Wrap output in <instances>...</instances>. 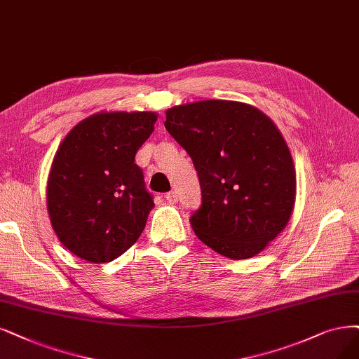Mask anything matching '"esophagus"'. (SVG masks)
Listing matches in <instances>:
<instances>
[{"mask_svg": "<svg viewBox=\"0 0 359 359\" xmlns=\"http://www.w3.org/2000/svg\"><path fill=\"white\" fill-rule=\"evenodd\" d=\"M165 200L170 203V204H175L177 201V194L176 192H168L165 194Z\"/></svg>", "mask_w": 359, "mask_h": 359, "instance_id": "esophagus-1", "label": "esophagus"}]
</instances>
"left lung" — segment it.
Instances as JSON below:
<instances>
[{"mask_svg":"<svg viewBox=\"0 0 359 359\" xmlns=\"http://www.w3.org/2000/svg\"><path fill=\"white\" fill-rule=\"evenodd\" d=\"M164 126L200 179L195 235L224 257L259 255L285 229L296 203L294 163L281 131L255 106L235 100L172 106Z\"/></svg>","mask_w":359,"mask_h":359,"instance_id":"1","label":"left lung"}]
</instances>
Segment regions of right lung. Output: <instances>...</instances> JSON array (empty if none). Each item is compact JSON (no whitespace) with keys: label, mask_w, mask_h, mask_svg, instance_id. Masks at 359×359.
Here are the masks:
<instances>
[{"label":"right lung","mask_w":359,"mask_h":359,"mask_svg":"<svg viewBox=\"0 0 359 359\" xmlns=\"http://www.w3.org/2000/svg\"><path fill=\"white\" fill-rule=\"evenodd\" d=\"M158 114L102 111L65 136L47 179V211L59 241L88 263L112 262L137 241L152 195L136 152Z\"/></svg>","instance_id":"1"}]
</instances>
